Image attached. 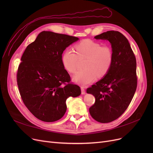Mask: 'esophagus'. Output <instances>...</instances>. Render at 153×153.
I'll return each instance as SVG.
<instances>
[{"mask_svg": "<svg viewBox=\"0 0 153 153\" xmlns=\"http://www.w3.org/2000/svg\"><path fill=\"white\" fill-rule=\"evenodd\" d=\"M81 91H82V94H85V91L84 87H83V86L81 87Z\"/></svg>", "mask_w": 153, "mask_h": 153, "instance_id": "1", "label": "esophagus"}]
</instances>
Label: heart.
I'll return each mask as SVG.
<instances>
[{
    "label": "heart",
    "mask_w": 153,
    "mask_h": 153,
    "mask_svg": "<svg viewBox=\"0 0 153 153\" xmlns=\"http://www.w3.org/2000/svg\"><path fill=\"white\" fill-rule=\"evenodd\" d=\"M76 53L67 49L62 57V64L70 73L75 72L79 59L85 58V69L77 71L73 80L77 84L85 85L94 81L97 76L103 77L108 73L113 63L112 50L108 46L101 45L91 39H84L75 46Z\"/></svg>",
    "instance_id": "heart-1"
}]
</instances>
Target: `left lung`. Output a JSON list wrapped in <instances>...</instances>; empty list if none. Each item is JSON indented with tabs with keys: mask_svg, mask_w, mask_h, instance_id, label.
<instances>
[{
	"mask_svg": "<svg viewBox=\"0 0 153 153\" xmlns=\"http://www.w3.org/2000/svg\"><path fill=\"white\" fill-rule=\"evenodd\" d=\"M94 38L108 40L114 57L108 73L87 89L96 99L89 113L96 121L108 123L121 116L133 98L137 86V61L128 40L121 32L110 30Z\"/></svg>",
	"mask_w": 153,
	"mask_h": 153,
	"instance_id": "left-lung-1",
	"label": "left lung"
}]
</instances>
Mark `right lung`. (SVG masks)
Returning <instances> with one entry per match:
<instances>
[{"label":"right lung","mask_w":153,"mask_h":153,"mask_svg":"<svg viewBox=\"0 0 153 153\" xmlns=\"http://www.w3.org/2000/svg\"><path fill=\"white\" fill-rule=\"evenodd\" d=\"M77 40L75 36L43 31L22 55L16 75L18 89L26 107L41 121L61 119L67 98L81 94L62 62L64 50Z\"/></svg>","instance_id":"1"}]
</instances>
